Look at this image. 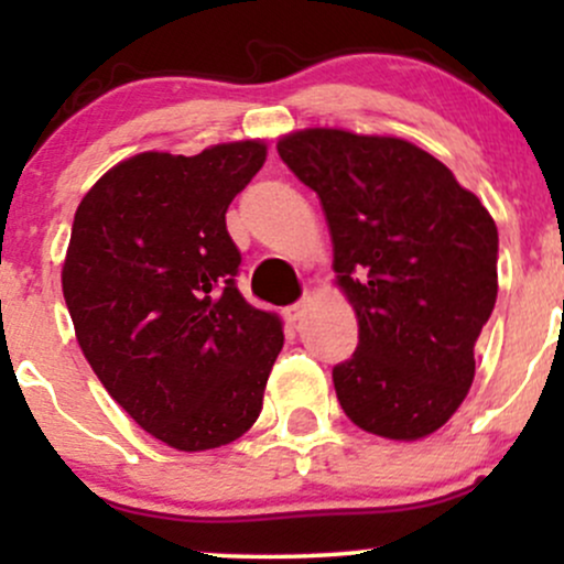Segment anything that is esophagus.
<instances>
[{"label":"esophagus","instance_id":"34e87169","mask_svg":"<svg viewBox=\"0 0 564 564\" xmlns=\"http://www.w3.org/2000/svg\"><path fill=\"white\" fill-rule=\"evenodd\" d=\"M304 307H307V296H302L300 302L289 304V307H283V315H286L289 323H296L304 315Z\"/></svg>","mask_w":564,"mask_h":564}]
</instances>
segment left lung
<instances>
[{
	"label": "left lung",
	"instance_id": "8db88e82",
	"mask_svg": "<svg viewBox=\"0 0 564 564\" xmlns=\"http://www.w3.org/2000/svg\"><path fill=\"white\" fill-rule=\"evenodd\" d=\"M278 156L318 193L358 349L334 366L360 430L419 440L467 398L498 294V230L443 161L398 138L304 129Z\"/></svg>",
	"mask_w": 564,
	"mask_h": 564
}]
</instances>
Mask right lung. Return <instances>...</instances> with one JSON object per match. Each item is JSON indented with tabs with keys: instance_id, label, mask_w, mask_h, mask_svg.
<instances>
[{
	"instance_id": "add662e5",
	"label": "right lung",
	"mask_w": 564,
	"mask_h": 564,
	"mask_svg": "<svg viewBox=\"0 0 564 564\" xmlns=\"http://www.w3.org/2000/svg\"><path fill=\"white\" fill-rule=\"evenodd\" d=\"M264 156L260 140L140 153L76 209L63 296L84 358L142 430L177 451L241 437L283 347L281 321L236 286L241 251L225 225Z\"/></svg>"
}]
</instances>
